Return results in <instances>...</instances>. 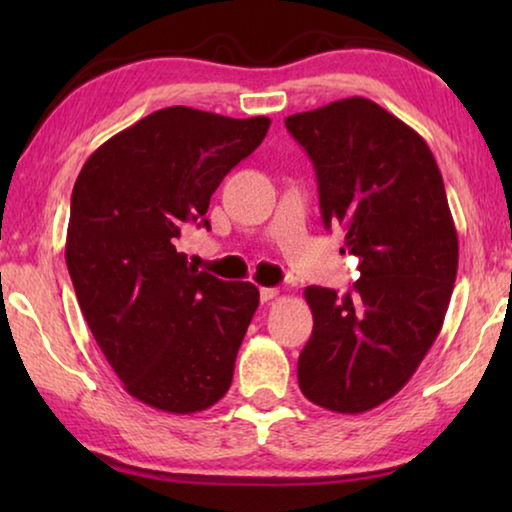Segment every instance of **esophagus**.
<instances>
[{"label": "esophagus", "mask_w": 512, "mask_h": 512, "mask_svg": "<svg viewBox=\"0 0 512 512\" xmlns=\"http://www.w3.org/2000/svg\"><path fill=\"white\" fill-rule=\"evenodd\" d=\"M277 289H273V287H262L259 289V298H262V302H271L273 298H277Z\"/></svg>", "instance_id": "34e87169"}]
</instances>
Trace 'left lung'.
Returning a JSON list of instances; mask_svg holds the SVG:
<instances>
[{"label": "left lung", "instance_id": "8db88e82", "mask_svg": "<svg viewBox=\"0 0 512 512\" xmlns=\"http://www.w3.org/2000/svg\"><path fill=\"white\" fill-rule=\"evenodd\" d=\"M284 124L314 162L325 228L341 225L361 273L345 296L305 289L300 391L329 411H370L402 391L443 327L458 268L443 176L427 142L370 99Z\"/></svg>", "mask_w": 512, "mask_h": 512}]
</instances>
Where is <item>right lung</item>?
<instances>
[{
  "label": "right lung",
  "mask_w": 512,
  "mask_h": 512,
  "mask_svg": "<svg viewBox=\"0 0 512 512\" xmlns=\"http://www.w3.org/2000/svg\"><path fill=\"white\" fill-rule=\"evenodd\" d=\"M268 126L155 110L103 142L74 183L65 262L76 298L126 393L158 411H205L232 384L259 291L198 271L176 246L189 225L210 228L212 194Z\"/></svg>",
  "instance_id": "right-lung-1"
}]
</instances>
